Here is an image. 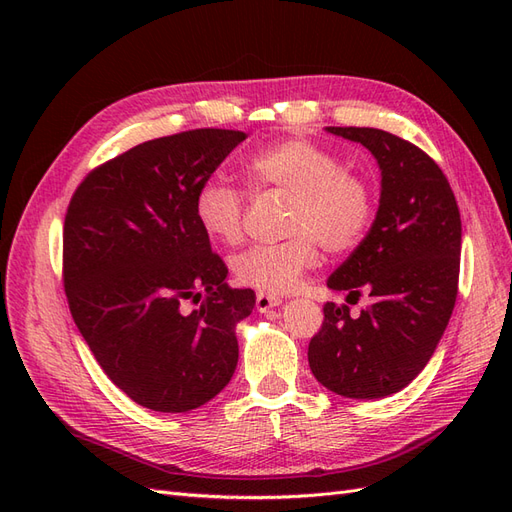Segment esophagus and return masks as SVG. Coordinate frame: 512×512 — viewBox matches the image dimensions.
<instances>
[{
    "label": "esophagus",
    "instance_id": "esophagus-1",
    "mask_svg": "<svg viewBox=\"0 0 512 512\" xmlns=\"http://www.w3.org/2000/svg\"><path fill=\"white\" fill-rule=\"evenodd\" d=\"M282 303V297H277V294H269V292H258L256 294V307L260 312H267L271 307H277Z\"/></svg>",
    "mask_w": 512,
    "mask_h": 512
}]
</instances>
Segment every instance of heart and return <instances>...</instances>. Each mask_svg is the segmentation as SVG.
<instances>
[{
  "label": "heart",
  "mask_w": 512,
  "mask_h": 512,
  "mask_svg": "<svg viewBox=\"0 0 512 512\" xmlns=\"http://www.w3.org/2000/svg\"><path fill=\"white\" fill-rule=\"evenodd\" d=\"M247 179L256 194L277 190L292 196L286 218L288 239L258 243L232 258V273L260 292H286L318 262V243L344 254L363 241L374 220V190L365 177L344 168L333 151L307 138H284L247 160ZM245 192L211 177L200 185L194 213L205 235L237 245L245 226Z\"/></svg>",
  "instance_id": "heart-1"
}]
</instances>
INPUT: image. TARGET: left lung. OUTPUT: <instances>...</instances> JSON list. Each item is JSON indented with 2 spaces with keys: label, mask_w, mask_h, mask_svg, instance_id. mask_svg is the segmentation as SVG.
Wrapping results in <instances>:
<instances>
[{
  "label": "left lung",
  "mask_w": 512,
  "mask_h": 512,
  "mask_svg": "<svg viewBox=\"0 0 512 512\" xmlns=\"http://www.w3.org/2000/svg\"><path fill=\"white\" fill-rule=\"evenodd\" d=\"M361 143L382 170L380 207L367 237L327 280L348 303L371 305L350 316L327 303L307 350L329 391L380 399L408 386L429 363L451 320L461 254V218L451 183L423 149L376 128H327Z\"/></svg>",
  "instance_id": "left-lung-1"
}]
</instances>
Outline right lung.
Listing matches in <instances>:
<instances>
[{
  "label": "right lung",
  "mask_w": 512,
  "mask_h": 512,
  "mask_svg": "<svg viewBox=\"0 0 512 512\" xmlns=\"http://www.w3.org/2000/svg\"><path fill=\"white\" fill-rule=\"evenodd\" d=\"M245 138L218 128L153 138L91 170L72 194L70 314L104 374L143 408L194 410L235 374V327L256 294L224 282L194 198Z\"/></svg>",
  "instance_id": "1"
}]
</instances>
